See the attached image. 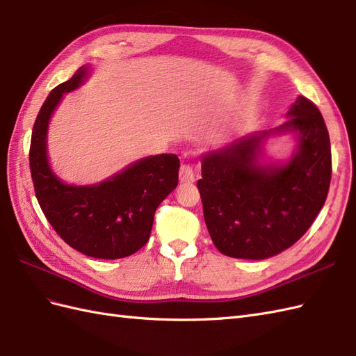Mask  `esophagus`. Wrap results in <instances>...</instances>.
<instances>
[{
    "instance_id": "34e87169",
    "label": "esophagus",
    "mask_w": 356,
    "mask_h": 356,
    "mask_svg": "<svg viewBox=\"0 0 356 356\" xmlns=\"http://www.w3.org/2000/svg\"><path fill=\"white\" fill-rule=\"evenodd\" d=\"M196 177H195V168H193L191 163H182L179 168V181L181 182H195Z\"/></svg>"
}]
</instances>
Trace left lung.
<instances>
[{
  "label": "left lung",
  "instance_id": "8db88e82",
  "mask_svg": "<svg viewBox=\"0 0 356 356\" xmlns=\"http://www.w3.org/2000/svg\"><path fill=\"white\" fill-rule=\"evenodd\" d=\"M288 120L268 132L238 139L202 157L197 188L217 250L263 260L303 236L322 209L331 181L330 135L318 106L298 96ZM294 131L299 145L286 164L257 161L266 137Z\"/></svg>",
  "mask_w": 356,
  "mask_h": 356
}]
</instances>
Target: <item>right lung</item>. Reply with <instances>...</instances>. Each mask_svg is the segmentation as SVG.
Segmentation results:
<instances>
[{"label": "right lung", "instance_id": "obj_1", "mask_svg": "<svg viewBox=\"0 0 356 356\" xmlns=\"http://www.w3.org/2000/svg\"><path fill=\"white\" fill-rule=\"evenodd\" d=\"M88 72L81 67L49 93L32 129L29 168L41 211L60 238L84 255L115 260L148 242L157 207L178 186L179 159L149 156L93 186H68L53 174L47 160L50 117L63 93L77 89Z\"/></svg>", "mask_w": 356, "mask_h": 356}]
</instances>
